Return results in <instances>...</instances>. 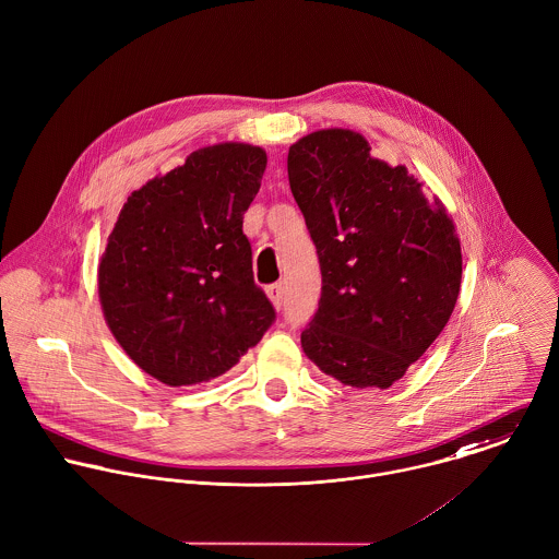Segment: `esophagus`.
Segmentation results:
<instances>
[{
  "label": "esophagus",
  "instance_id": "34e87169",
  "mask_svg": "<svg viewBox=\"0 0 559 559\" xmlns=\"http://www.w3.org/2000/svg\"><path fill=\"white\" fill-rule=\"evenodd\" d=\"M265 294H267V298L272 300L274 309H281V307H283V302H285V287H283V283L270 285V287L265 289Z\"/></svg>",
  "mask_w": 559,
  "mask_h": 559
}]
</instances>
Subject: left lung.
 I'll return each mask as SVG.
<instances>
[{
	"instance_id": "1",
	"label": "left lung",
	"mask_w": 559,
	"mask_h": 559,
	"mask_svg": "<svg viewBox=\"0 0 559 559\" xmlns=\"http://www.w3.org/2000/svg\"><path fill=\"white\" fill-rule=\"evenodd\" d=\"M287 174L322 270L302 350L342 385L388 390L455 309L462 285L455 224L405 165L374 158L366 136L348 128L298 139Z\"/></svg>"
}]
</instances>
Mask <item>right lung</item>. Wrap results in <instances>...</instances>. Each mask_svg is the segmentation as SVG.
Instances as JSON below:
<instances>
[{
  "mask_svg": "<svg viewBox=\"0 0 559 559\" xmlns=\"http://www.w3.org/2000/svg\"><path fill=\"white\" fill-rule=\"evenodd\" d=\"M265 165L259 145L200 147L132 191L108 235L97 265L104 320L126 355L169 388L222 377L276 318L241 230Z\"/></svg>",
  "mask_w": 559,
  "mask_h": 559,
  "instance_id": "add662e5",
  "label": "right lung"
}]
</instances>
